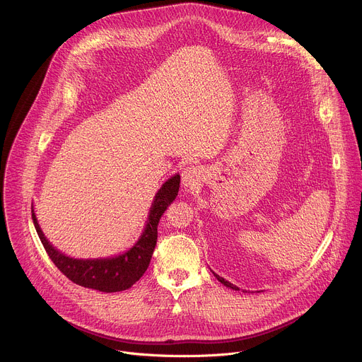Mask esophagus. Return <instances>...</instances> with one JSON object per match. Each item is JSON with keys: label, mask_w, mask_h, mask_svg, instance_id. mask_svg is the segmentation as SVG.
<instances>
[{"label": "esophagus", "mask_w": 362, "mask_h": 362, "mask_svg": "<svg viewBox=\"0 0 362 362\" xmlns=\"http://www.w3.org/2000/svg\"><path fill=\"white\" fill-rule=\"evenodd\" d=\"M199 177V170L194 166H187L182 172V182L185 186H193Z\"/></svg>", "instance_id": "1"}]
</instances>
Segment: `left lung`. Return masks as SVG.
Instances as JSON below:
<instances>
[{
    "mask_svg": "<svg viewBox=\"0 0 362 362\" xmlns=\"http://www.w3.org/2000/svg\"><path fill=\"white\" fill-rule=\"evenodd\" d=\"M214 275H215V276H216V278H218V281H219V282H221V284H223V285H225V286H228V288H230V289H235V291H239V288H238V286H235V285H232V284H230V282H228V281H225V279H223V278H221V276H219V275H216V274H215V272H214Z\"/></svg>",
    "mask_w": 362,
    "mask_h": 362,
    "instance_id": "left-lung-1",
    "label": "left lung"
}]
</instances>
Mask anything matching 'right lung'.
<instances>
[{
    "label": "right lung",
    "mask_w": 362,
    "mask_h": 362,
    "mask_svg": "<svg viewBox=\"0 0 362 362\" xmlns=\"http://www.w3.org/2000/svg\"><path fill=\"white\" fill-rule=\"evenodd\" d=\"M180 186V176L175 175L169 179L160 190L156 193L154 202L150 208V215L147 225L144 228L143 235L137 240V243L123 255L116 257H107V259H73L59 252L49 245L45 236L42 235L34 211L31 206V218L38 233V238L49 256V259L60 269L64 276H67L71 282L97 289L100 292H119L129 289L133 284H136L140 276L146 272L151 255L158 242V225L168 209V206L176 199Z\"/></svg>",
    "instance_id": "add662e5"
}]
</instances>
